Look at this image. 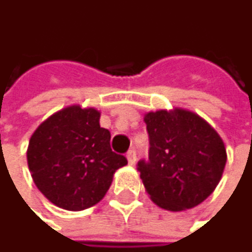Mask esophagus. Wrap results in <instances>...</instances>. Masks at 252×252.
<instances>
[{"mask_svg":"<svg viewBox=\"0 0 252 252\" xmlns=\"http://www.w3.org/2000/svg\"><path fill=\"white\" fill-rule=\"evenodd\" d=\"M127 159H128V164L130 165H134L136 164V159H137V157H136V151H128L127 152Z\"/></svg>","mask_w":252,"mask_h":252,"instance_id":"esophagus-1","label":"esophagus"}]
</instances>
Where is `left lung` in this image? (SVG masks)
<instances>
[{
    "mask_svg": "<svg viewBox=\"0 0 252 252\" xmlns=\"http://www.w3.org/2000/svg\"><path fill=\"white\" fill-rule=\"evenodd\" d=\"M149 161L139 162L151 199L168 211L204 202L221 180L227 154L219 133L198 113L174 107L145 113Z\"/></svg>",
    "mask_w": 252,
    "mask_h": 252,
    "instance_id": "8db88e82",
    "label": "left lung"
}]
</instances>
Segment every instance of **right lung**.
<instances>
[{
	"instance_id": "right-lung-1",
	"label": "right lung",
	"mask_w": 252,
	"mask_h": 252,
	"mask_svg": "<svg viewBox=\"0 0 252 252\" xmlns=\"http://www.w3.org/2000/svg\"><path fill=\"white\" fill-rule=\"evenodd\" d=\"M100 112L70 104L42 121L31 136L26 159L35 186L56 207L82 211L98 204L113 174L127 165L112 152Z\"/></svg>"
}]
</instances>
